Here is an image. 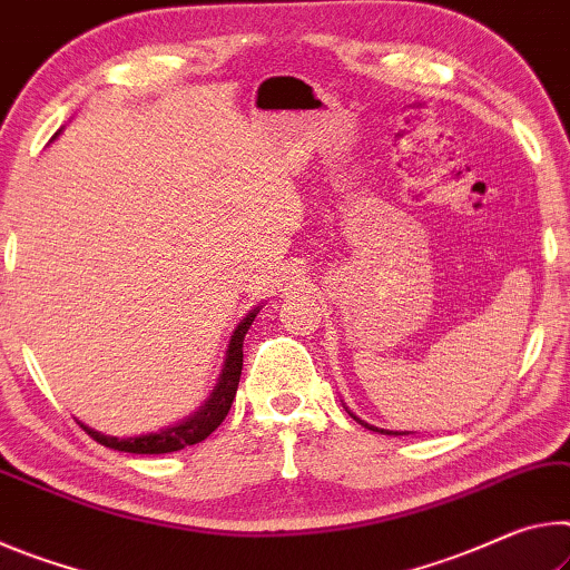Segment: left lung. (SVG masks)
Masks as SVG:
<instances>
[{
	"label": "left lung",
	"instance_id": "left-lung-1",
	"mask_svg": "<svg viewBox=\"0 0 570 570\" xmlns=\"http://www.w3.org/2000/svg\"><path fill=\"white\" fill-rule=\"evenodd\" d=\"M348 409V406H346ZM348 414L353 416V419H356V422L361 424V426H366V429H371V432H381V434H391V436H404V434H409V432H389V429H379V426H371L368 422H363V419H358L356 414H353L351 412V409H348Z\"/></svg>",
	"mask_w": 570,
	"mask_h": 570
}]
</instances>
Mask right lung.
<instances>
[{"label": "right lung", "mask_w": 570, "mask_h": 570, "mask_svg": "<svg viewBox=\"0 0 570 570\" xmlns=\"http://www.w3.org/2000/svg\"><path fill=\"white\" fill-rule=\"evenodd\" d=\"M259 307L263 305H257L255 311H249L235 328V333H232L227 353H224V366L219 371L217 384H214L209 399L204 401V404L194 414L181 419V422L158 429V432H148V434H138V436H120V440L118 436L96 432V429L82 424V422H80V426L86 429V432L96 442L110 446V450L130 452V454H166V452H179L189 444L204 442L214 432V429L224 422V416L229 414L232 401H235L237 386H239V373H242V343H245V333L249 331V325H252V321H255V315L259 313Z\"/></svg>", "instance_id": "right-lung-1"}]
</instances>
